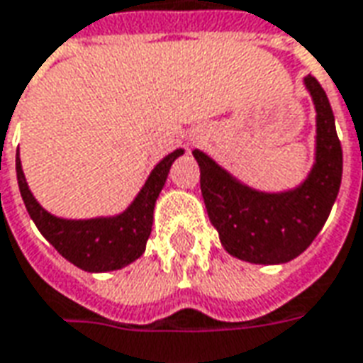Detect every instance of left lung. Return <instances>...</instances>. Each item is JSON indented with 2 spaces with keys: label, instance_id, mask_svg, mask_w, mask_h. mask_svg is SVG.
<instances>
[{
  "label": "left lung",
  "instance_id": "8db88e82",
  "mask_svg": "<svg viewBox=\"0 0 363 363\" xmlns=\"http://www.w3.org/2000/svg\"><path fill=\"white\" fill-rule=\"evenodd\" d=\"M305 88L316 111L314 163L298 186L263 192L243 184L230 171L194 149L200 190L220 242L238 259L277 265L295 259L323 230L342 182V147L326 92L314 76Z\"/></svg>",
  "mask_w": 363,
  "mask_h": 363
}]
</instances>
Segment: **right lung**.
Instances as JSON below:
<instances>
[{"label": "right lung", "mask_w": 363, "mask_h": 363, "mask_svg": "<svg viewBox=\"0 0 363 363\" xmlns=\"http://www.w3.org/2000/svg\"><path fill=\"white\" fill-rule=\"evenodd\" d=\"M182 153L184 149H174L173 153L163 157L147 177L138 196L123 212L116 216L88 220L58 218L40 206L25 181L19 153L15 157V171L25 208L40 234L47 238V242L76 267L88 273H106L121 269L143 255L147 240L151 235L153 210L159 192L167 182L171 164Z\"/></svg>", "instance_id": "obj_1"}]
</instances>
